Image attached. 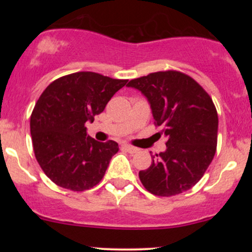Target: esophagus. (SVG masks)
Returning <instances> with one entry per match:
<instances>
[{"label": "esophagus", "mask_w": 252, "mask_h": 252, "mask_svg": "<svg viewBox=\"0 0 252 252\" xmlns=\"http://www.w3.org/2000/svg\"><path fill=\"white\" fill-rule=\"evenodd\" d=\"M122 149L126 150V152H129V153H131V154H134V153H136L138 150L137 148H135V147L130 146V144H123Z\"/></svg>", "instance_id": "esophagus-1"}]
</instances>
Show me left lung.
<instances>
[{"label":"left lung","instance_id":"obj_1","mask_svg":"<svg viewBox=\"0 0 252 252\" xmlns=\"http://www.w3.org/2000/svg\"><path fill=\"white\" fill-rule=\"evenodd\" d=\"M128 86L148 98L155 126L168 137L166 152L152 156L138 176L148 192L173 196L186 192L212 162L218 140V114L210 94L189 74L167 70L131 79Z\"/></svg>","mask_w":252,"mask_h":252}]
</instances>
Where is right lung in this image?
I'll use <instances>...</instances> for the list:
<instances>
[{
	"label": "right lung",
	"mask_w": 252,
	"mask_h": 252,
	"mask_svg": "<svg viewBox=\"0 0 252 252\" xmlns=\"http://www.w3.org/2000/svg\"><path fill=\"white\" fill-rule=\"evenodd\" d=\"M126 82L96 72H76L52 82L39 97L31 115L34 155L58 186L83 192L103 179L118 144L94 140L85 126Z\"/></svg>",
	"instance_id": "add662e5"
}]
</instances>
